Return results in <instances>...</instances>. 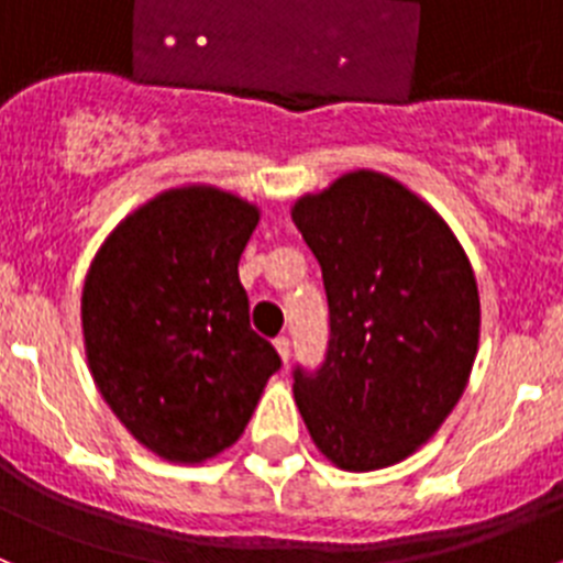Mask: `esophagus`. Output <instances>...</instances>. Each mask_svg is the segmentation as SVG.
Listing matches in <instances>:
<instances>
[{
  "instance_id": "1",
  "label": "esophagus",
  "mask_w": 563,
  "mask_h": 563,
  "mask_svg": "<svg viewBox=\"0 0 563 563\" xmlns=\"http://www.w3.org/2000/svg\"><path fill=\"white\" fill-rule=\"evenodd\" d=\"M273 343H276V352H278V357H282V361H290V355H292V346H290V338H285V335H282V338H276V341H273Z\"/></svg>"
}]
</instances>
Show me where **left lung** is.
I'll list each match as a JSON object with an SVG mask.
<instances>
[{
  "instance_id": "obj_1",
  "label": "left lung",
  "mask_w": 563,
  "mask_h": 563,
  "mask_svg": "<svg viewBox=\"0 0 563 563\" xmlns=\"http://www.w3.org/2000/svg\"><path fill=\"white\" fill-rule=\"evenodd\" d=\"M330 305V343L292 395L318 451L377 471L429 442L479 350V290L440 213L377 172H350L292 206Z\"/></svg>"
}]
</instances>
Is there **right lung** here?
Listing matches in <instances>:
<instances>
[{"instance_id": "right-lung-1", "label": "right lung", "mask_w": 563, "mask_h": 563, "mask_svg": "<svg viewBox=\"0 0 563 563\" xmlns=\"http://www.w3.org/2000/svg\"><path fill=\"white\" fill-rule=\"evenodd\" d=\"M258 208L213 186L157 194L89 265L84 350L134 440L197 465L242 437L282 357L251 330L239 256Z\"/></svg>"}]
</instances>
